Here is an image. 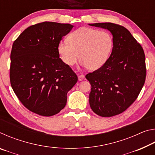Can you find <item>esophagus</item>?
<instances>
[{"label":"esophagus","mask_w":155,"mask_h":155,"mask_svg":"<svg viewBox=\"0 0 155 155\" xmlns=\"http://www.w3.org/2000/svg\"><path fill=\"white\" fill-rule=\"evenodd\" d=\"M84 78H85V76H84L83 74H80L78 76V81H82L84 79Z\"/></svg>","instance_id":"obj_1"}]
</instances>
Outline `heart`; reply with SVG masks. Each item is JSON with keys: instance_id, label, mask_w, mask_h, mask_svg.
I'll list each match as a JSON object with an SVG mask.
<instances>
[{"instance_id": "obj_1", "label": "heart", "mask_w": 155, "mask_h": 155, "mask_svg": "<svg viewBox=\"0 0 155 155\" xmlns=\"http://www.w3.org/2000/svg\"><path fill=\"white\" fill-rule=\"evenodd\" d=\"M114 47L112 36L106 31L81 27L61 41L58 52L62 61L69 66L74 65L79 57L81 64L96 70L105 64Z\"/></svg>"}]
</instances>
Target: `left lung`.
<instances>
[{
	"mask_svg": "<svg viewBox=\"0 0 155 155\" xmlns=\"http://www.w3.org/2000/svg\"><path fill=\"white\" fill-rule=\"evenodd\" d=\"M111 33L114 47L105 64L85 78L90 83V105L102 117L124 111L137 98L145 83V54L140 44L122 26L110 22L89 24Z\"/></svg>",
	"mask_w": 155,
	"mask_h": 155,
	"instance_id": "obj_1",
	"label": "left lung"
}]
</instances>
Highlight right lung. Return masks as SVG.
Returning a JSON list of instances; mask_svg holds the SVG:
<instances>
[{"instance_id":"add662e5","label":"right lung","mask_w":155,"mask_h":155,"mask_svg":"<svg viewBox=\"0 0 155 155\" xmlns=\"http://www.w3.org/2000/svg\"><path fill=\"white\" fill-rule=\"evenodd\" d=\"M74 26L44 22L23 31L13 44L10 82L25 107L42 116L60 112L78 77L59 58L58 45Z\"/></svg>"}]
</instances>
